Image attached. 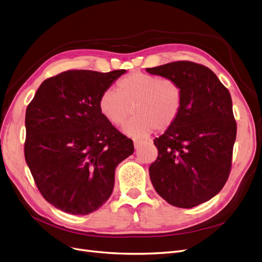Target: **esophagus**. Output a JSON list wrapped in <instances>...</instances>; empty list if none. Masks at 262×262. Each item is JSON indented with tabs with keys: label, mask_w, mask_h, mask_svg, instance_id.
<instances>
[{
	"label": "esophagus",
	"mask_w": 262,
	"mask_h": 262,
	"mask_svg": "<svg viewBox=\"0 0 262 262\" xmlns=\"http://www.w3.org/2000/svg\"><path fill=\"white\" fill-rule=\"evenodd\" d=\"M142 144V141L141 140H137V139H135L134 140V146H135V149H138L140 146Z\"/></svg>",
	"instance_id": "obj_1"
}]
</instances>
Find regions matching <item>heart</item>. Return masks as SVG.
<instances>
[{"label": "heart", "mask_w": 262, "mask_h": 262, "mask_svg": "<svg viewBox=\"0 0 262 262\" xmlns=\"http://www.w3.org/2000/svg\"><path fill=\"white\" fill-rule=\"evenodd\" d=\"M183 101V93L177 81L136 71L116 84V91L101 93L98 108L104 119L115 127L122 126L135 113L125 127L132 137H144L156 128L164 132L176 123Z\"/></svg>", "instance_id": "obj_1"}]
</instances>
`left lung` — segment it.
Wrapping results in <instances>:
<instances>
[{
	"instance_id": "8db88e82",
	"label": "left lung",
	"mask_w": 262,
	"mask_h": 262,
	"mask_svg": "<svg viewBox=\"0 0 262 262\" xmlns=\"http://www.w3.org/2000/svg\"><path fill=\"white\" fill-rule=\"evenodd\" d=\"M147 71L177 81L183 93L176 123L153 140L159 154L149 168L151 182L170 205L194 207L219 193L230 175L236 138L231 95L200 63L181 60Z\"/></svg>"
}]
</instances>
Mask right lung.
Masks as SVG:
<instances>
[{
    "mask_svg": "<svg viewBox=\"0 0 262 262\" xmlns=\"http://www.w3.org/2000/svg\"><path fill=\"white\" fill-rule=\"evenodd\" d=\"M126 71L68 70L46 79L26 111L25 159L43 198L72 215L108 201L133 140L104 119L101 93Z\"/></svg>",
    "mask_w": 262,
    "mask_h": 262,
    "instance_id": "obj_1",
    "label": "right lung"
}]
</instances>
